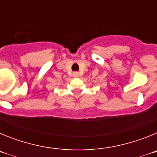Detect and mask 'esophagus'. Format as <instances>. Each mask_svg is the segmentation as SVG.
Segmentation results:
<instances>
[{"instance_id": "obj_1", "label": "esophagus", "mask_w": 157, "mask_h": 157, "mask_svg": "<svg viewBox=\"0 0 157 157\" xmlns=\"http://www.w3.org/2000/svg\"><path fill=\"white\" fill-rule=\"evenodd\" d=\"M73 76L75 78L78 77V76H79V73H78V72H74V73H73Z\"/></svg>"}]
</instances>
